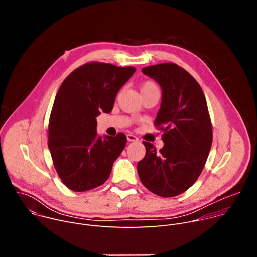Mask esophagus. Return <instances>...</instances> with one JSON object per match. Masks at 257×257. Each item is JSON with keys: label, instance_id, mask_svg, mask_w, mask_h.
<instances>
[{"label": "esophagus", "instance_id": "obj_1", "mask_svg": "<svg viewBox=\"0 0 257 257\" xmlns=\"http://www.w3.org/2000/svg\"><path fill=\"white\" fill-rule=\"evenodd\" d=\"M127 140L128 141H131V142H134V141H138L139 139L135 136V135H132V134H127Z\"/></svg>", "mask_w": 257, "mask_h": 257}]
</instances>
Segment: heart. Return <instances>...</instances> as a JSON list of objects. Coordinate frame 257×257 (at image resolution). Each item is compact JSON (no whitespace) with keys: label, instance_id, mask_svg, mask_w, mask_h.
<instances>
[{"label":"heart","instance_id":"b5f03b06","mask_svg":"<svg viewBox=\"0 0 257 257\" xmlns=\"http://www.w3.org/2000/svg\"><path fill=\"white\" fill-rule=\"evenodd\" d=\"M158 86L153 82V81H146L141 85V91L146 90V89H151V88H157Z\"/></svg>","mask_w":257,"mask_h":257}]
</instances>
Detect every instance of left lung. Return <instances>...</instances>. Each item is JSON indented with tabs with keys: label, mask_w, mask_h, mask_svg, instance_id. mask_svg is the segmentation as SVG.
<instances>
[{
	"label": "left lung",
	"mask_w": 257,
	"mask_h": 257,
	"mask_svg": "<svg viewBox=\"0 0 257 257\" xmlns=\"http://www.w3.org/2000/svg\"><path fill=\"white\" fill-rule=\"evenodd\" d=\"M162 88L156 126L163 130L164 148L143 142L146 154L137 165L142 184L162 197L177 196L191 187L205 165L212 142L204 93L189 73L173 63L142 69Z\"/></svg>",
	"instance_id": "1"
}]
</instances>
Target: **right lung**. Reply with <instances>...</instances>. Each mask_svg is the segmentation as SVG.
<instances>
[{
    "mask_svg": "<svg viewBox=\"0 0 257 257\" xmlns=\"http://www.w3.org/2000/svg\"><path fill=\"white\" fill-rule=\"evenodd\" d=\"M136 71L105 63H87L61 84L49 123V150L55 169L72 191L93 189L107 180L123 152L126 136H97L96 117L111 113L120 88Z\"/></svg>",
    "mask_w": 257,
    "mask_h": 257,
    "instance_id": "obj_1",
    "label": "right lung"
}]
</instances>
